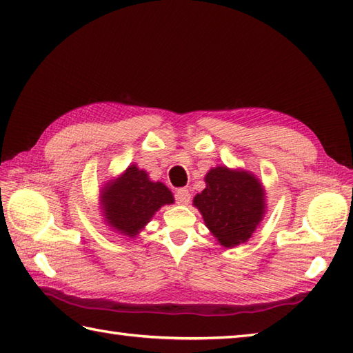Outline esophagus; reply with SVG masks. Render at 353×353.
<instances>
[{
    "mask_svg": "<svg viewBox=\"0 0 353 353\" xmlns=\"http://www.w3.org/2000/svg\"><path fill=\"white\" fill-rule=\"evenodd\" d=\"M174 197H176V201L179 205H188L191 200V194L186 188H181V190H177Z\"/></svg>",
    "mask_w": 353,
    "mask_h": 353,
    "instance_id": "34e87169",
    "label": "esophagus"
}]
</instances>
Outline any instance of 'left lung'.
Segmentation results:
<instances>
[{"label":"left lung","instance_id":"obj_1","mask_svg":"<svg viewBox=\"0 0 353 353\" xmlns=\"http://www.w3.org/2000/svg\"><path fill=\"white\" fill-rule=\"evenodd\" d=\"M206 188L194 197L206 228L224 247L245 243L265 214V191L259 179L244 170L215 167Z\"/></svg>","mask_w":353,"mask_h":353}]
</instances>
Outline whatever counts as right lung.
Here are the masks:
<instances>
[{"label": "right lung", "instance_id": "obj_1", "mask_svg": "<svg viewBox=\"0 0 353 353\" xmlns=\"http://www.w3.org/2000/svg\"><path fill=\"white\" fill-rule=\"evenodd\" d=\"M104 220L125 236H137L163 205H171V191L152 182L144 170L130 165L121 176L103 186L100 194Z\"/></svg>", "mask_w": 353, "mask_h": 353}]
</instances>
